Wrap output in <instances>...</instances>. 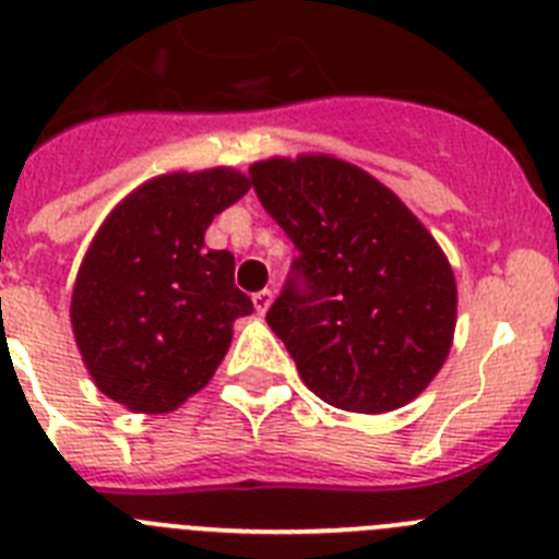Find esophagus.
Wrapping results in <instances>:
<instances>
[{
  "label": "esophagus",
  "instance_id": "obj_1",
  "mask_svg": "<svg viewBox=\"0 0 559 559\" xmlns=\"http://www.w3.org/2000/svg\"><path fill=\"white\" fill-rule=\"evenodd\" d=\"M273 306V292L270 289H262L253 295V308H257L259 313H267V308Z\"/></svg>",
  "mask_w": 559,
  "mask_h": 559
}]
</instances>
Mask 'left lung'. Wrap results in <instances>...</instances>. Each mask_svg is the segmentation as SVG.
<instances>
[{
	"instance_id": "8db88e82",
	"label": "left lung",
	"mask_w": 559,
	"mask_h": 559,
	"mask_svg": "<svg viewBox=\"0 0 559 559\" xmlns=\"http://www.w3.org/2000/svg\"><path fill=\"white\" fill-rule=\"evenodd\" d=\"M248 175L300 251L267 324L308 390L362 415L417 399L456 330V278L431 231L333 155L257 160Z\"/></svg>"
}]
</instances>
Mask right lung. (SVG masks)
Here are the masks:
<instances>
[{"mask_svg":"<svg viewBox=\"0 0 559 559\" xmlns=\"http://www.w3.org/2000/svg\"><path fill=\"white\" fill-rule=\"evenodd\" d=\"M251 188L218 166L135 188L92 237L70 297V324L97 390L130 412L164 415L213 379L231 324L253 302L235 257L204 246L218 213Z\"/></svg>","mask_w":559,"mask_h":559,"instance_id":"add662e5","label":"right lung"}]
</instances>
